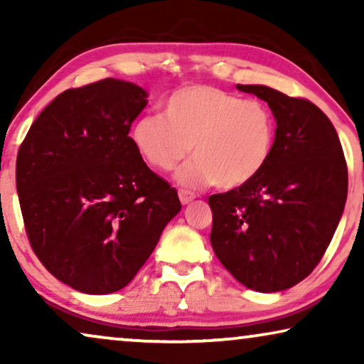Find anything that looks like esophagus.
<instances>
[{"label": "esophagus", "mask_w": 364, "mask_h": 364, "mask_svg": "<svg viewBox=\"0 0 364 364\" xmlns=\"http://www.w3.org/2000/svg\"><path fill=\"white\" fill-rule=\"evenodd\" d=\"M178 198H181V202L186 205V203H191L193 198H196V193H192L188 191H178Z\"/></svg>", "instance_id": "obj_1"}]
</instances>
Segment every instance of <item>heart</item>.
<instances>
[{
    "mask_svg": "<svg viewBox=\"0 0 364 364\" xmlns=\"http://www.w3.org/2000/svg\"><path fill=\"white\" fill-rule=\"evenodd\" d=\"M137 152L156 171L171 172L188 156L178 182L230 191L250 182L270 161L275 117L267 104L212 86H187L171 94L161 114L132 126Z\"/></svg>",
    "mask_w": 364,
    "mask_h": 364,
    "instance_id": "obj_1",
    "label": "heart"
}]
</instances>
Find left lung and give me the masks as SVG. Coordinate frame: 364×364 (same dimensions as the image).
<instances>
[{"label":"left lung","mask_w":364,"mask_h":364,"mask_svg":"<svg viewBox=\"0 0 364 364\" xmlns=\"http://www.w3.org/2000/svg\"><path fill=\"white\" fill-rule=\"evenodd\" d=\"M270 106L275 144L250 182L208 197L210 242L237 282L287 290L315 270L340 223L348 167L336 129L320 107L267 86L237 84Z\"/></svg>","instance_id":"1"}]
</instances>
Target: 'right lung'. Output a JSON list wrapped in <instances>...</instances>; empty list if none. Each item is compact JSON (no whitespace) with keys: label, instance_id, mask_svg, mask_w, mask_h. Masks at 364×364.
I'll list each match as a JSON object with an SVG mask.
<instances>
[{"label":"right lung","instance_id":"right-lung-1","mask_svg":"<svg viewBox=\"0 0 364 364\" xmlns=\"http://www.w3.org/2000/svg\"><path fill=\"white\" fill-rule=\"evenodd\" d=\"M147 92L101 79L59 94L16 159L24 228L39 262L74 290L106 295L136 277L181 212L129 137Z\"/></svg>","mask_w":364,"mask_h":364}]
</instances>
